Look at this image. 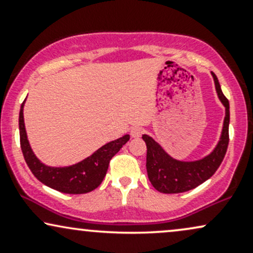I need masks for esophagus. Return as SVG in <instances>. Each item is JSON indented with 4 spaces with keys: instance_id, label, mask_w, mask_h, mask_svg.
<instances>
[{
    "instance_id": "34e87169",
    "label": "esophagus",
    "mask_w": 253,
    "mask_h": 253,
    "mask_svg": "<svg viewBox=\"0 0 253 253\" xmlns=\"http://www.w3.org/2000/svg\"><path fill=\"white\" fill-rule=\"evenodd\" d=\"M144 132V128L140 126H134L132 127V129H130V135L133 136V138H139L141 134H143Z\"/></svg>"
}]
</instances>
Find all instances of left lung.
Segmentation results:
<instances>
[{
	"label": "left lung",
	"instance_id": "8db88e82",
	"mask_svg": "<svg viewBox=\"0 0 253 253\" xmlns=\"http://www.w3.org/2000/svg\"><path fill=\"white\" fill-rule=\"evenodd\" d=\"M215 83L216 94L225 107L222 132L219 143L208 156L193 162L178 161L165 152V150L150 135L144 134L146 143V170L151 184L156 190L164 194H178L199 187L215 173L220 167L228 146L229 126V103L222 94L221 86L215 74L211 72Z\"/></svg>",
	"mask_w": 253,
	"mask_h": 253
}]
</instances>
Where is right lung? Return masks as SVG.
<instances>
[{
    "label": "right lung",
    "mask_w": 253,
    "mask_h": 253,
    "mask_svg": "<svg viewBox=\"0 0 253 253\" xmlns=\"http://www.w3.org/2000/svg\"><path fill=\"white\" fill-rule=\"evenodd\" d=\"M25 101L21 104L19 115L20 145L32 173L43 184L60 193L85 194L96 189L106 176L110 159L129 140V135L126 134L107 143L77 164L63 168L47 167L37 158L27 139L24 121Z\"/></svg>",
    "instance_id": "right-lung-1"
}]
</instances>
